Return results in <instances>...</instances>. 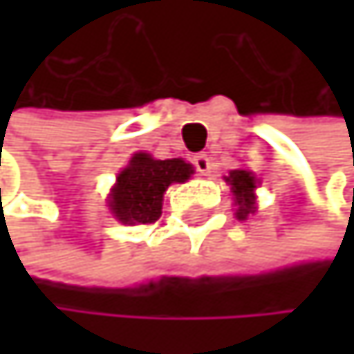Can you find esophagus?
Listing matches in <instances>:
<instances>
[{
    "label": "esophagus",
    "mask_w": 354,
    "mask_h": 354,
    "mask_svg": "<svg viewBox=\"0 0 354 354\" xmlns=\"http://www.w3.org/2000/svg\"><path fill=\"white\" fill-rule=\"evenodd\" d=\"M193 163H195V167H197V171H199L201 176H208L210 169H212L210 157H208V155H203V153L195 155V157H193Z\"/></svg>",
    "instance_id": "obj_1"
}]
</instances>
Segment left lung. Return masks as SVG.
Masks as SVG:
<instances>
[{
	"label": "left lung",
	"mask_w": 354,
	"mask_h": 354,
	"mask_svg": "<svg viewBox=\"0 0 354 354\" xmlns=\"http://www.w3.org/2000/svg\"><path fill=\"white\" fill-rule=\"evenodd\" d=\"M227 185L231 187V193H234V201H236V216L240 221L248 218V214H252L257 210L254 203V189H257V178L254 174L248 169H231L229 176H225Z\"/></svg>",
	"instance_id": "1"
}]
</instances>
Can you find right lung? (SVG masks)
Here are the masks:
<instances>
[{
    "instance_id": "1",
    "label": "right lung",
    "mask_w": 354,
    "mask_h": 354,
    "mask_svg": "<svg viewBox=\"0 0 354 354\" xmlns=\"http://www.w3.org/2000/svg\"><path fill=\"white\" fill-rule=\"evenodd\" d=\"M193 165L183 159H153L148 153H136L125 169L116 176L108 208L125 225H151L161 216L163 193L174 183H187Z\"/></svg>"
}]
</instances>
